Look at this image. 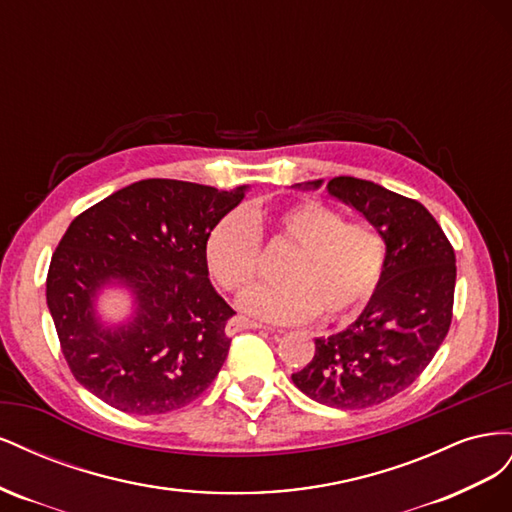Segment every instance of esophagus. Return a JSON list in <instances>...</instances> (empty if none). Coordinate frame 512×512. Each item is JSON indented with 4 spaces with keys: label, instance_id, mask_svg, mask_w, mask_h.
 Returning <instances> with one entry per match:
<instances>
[{
    "label": "esophagus",
    "instance_id": "34e87169",
    "mask_svg": "<svg viewBox=\"0 0 512 512\" xmlns=\"http://www.w3.org/2000/svg\"><path fill=\"white\" fill-rule=\"evenodd\" d=\"M247 329H267V327H262L260 322L247 320V318H241V316L230 318V320H228V324H226V333H228V335H237V333L247 331Z\"/></svg>",
    "mask_w": 512,
    "mask_h": 512
}]
</instances>
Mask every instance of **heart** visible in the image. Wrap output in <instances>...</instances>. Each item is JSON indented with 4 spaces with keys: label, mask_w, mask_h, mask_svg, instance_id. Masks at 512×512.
I'll list each match as a JSON object with an SVG mask.
<instances>
[{
    "label": "heart",
    "mask_w": 512,
    "mask_h": 512,
    "mask_svg": "<svg viewBox=\"0 0 512 512\" xmlns=\"http://www.w3.org/2000/svg\"><path fill=\"white\" fill-rule=\"evenodd\" d=\"M294 247L280 269L282 284L247 290L239 305L247 316L277 324L316 318L344 320L371 301L386 267V241L363 222H346L337 209L303 198L269 215L235 211L207 239V267L228 292H243L260 271L262 230Z\"/></svg>",
    "instance_id": "b5f03b06"
}]
</instances>
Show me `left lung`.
<instances>
[{
    "mask_svg": "<svg viewBox=\"0 0 512 512\" xmlns=\"http://www.w3.org/2000/svg\"><path fill=\"white\" fill-rule=\"evenodd\" d=\"M327 190L384 237L386 267L361 316L318 337L314 359L292 382L318 404L361 410L408 389L442 346L453 320L455 250L418 200L356 177H335Z\"/></svg>",
    "mask_w": 512,
    "mask_h": 512,
    "instance_id": "1",
    "label": "left lung"
}]
</instances>
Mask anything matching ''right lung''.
<instances>
[{
	"mask_svg": "<svg viewBox=\"0 0 512 512\" xmlns=\"http://www.w3.org/2000/svg\"><path fill=\"white\" fill-rule=\"evenodd\" d=\"M177 179H143L76 215L46 275L61 352L89 393L128 414H166L203 395L228 356L232 309L209 282L211 230L243 200ZM108 283L135 294L115 330L95 318Z\"/></svg>",
	"mask_w": 512,
	"mask_h": 512,
	"instance_id": "add662e5",
	"label": "right lung"
}]
</instances>
